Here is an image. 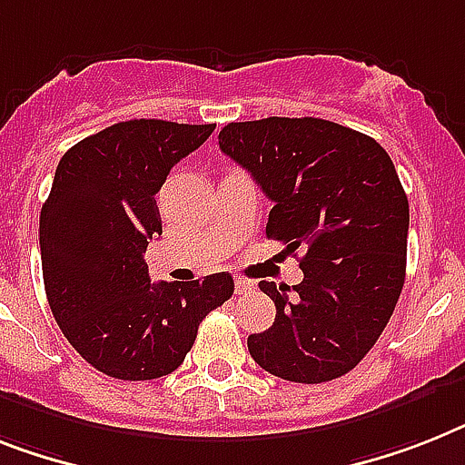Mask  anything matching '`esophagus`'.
<instances>
[{
	"label": "esophagus",
	"mask_w": 465,
	"mask_h": 465,
	"mask_svg": "<svg viewBox=\"0 0 465 465\" xmlns=\"http://www.w3.org/2000/svg\"><path fill=\"white\" fill-rule=\"evenodd\" d=\"M252 290H254V282H252V280L235 278V292L237 294H247V292H252Z\"/></svg>",
	"instance_id": "1"
}]
</instances>
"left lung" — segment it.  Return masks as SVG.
I'll return each instance as SVG.
<instances>
[{"label": "left lung", "instance_id": "obj_1", "mask_svg": "<svg viewBox=\"0 0 465 465\" xmlns=\"http://www.w3.org/2000/svg\"><path fill=\"white\" fill-rule=\"evenodd\" d=\"M221 152L273 202L266 235L304 249L299 285L261 280L275 321L249 335V354L290 382L342 378L371 351L406 275L409 199L373 137L323 118L228 123Z\"/></svg>", "mask_w": 465, "mask_h": 465}]
</instances>
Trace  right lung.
<instances>
[{"mask_svg":"<svg viewBox=\"0 0 465 465\" xmlns=\"http://www.w3.org/2000/svg\"><path fill=\"white\" fill-rule=\"evenodd\" d=\"M209 125L137 118L61 156L40 213L42 278L61 332L90 366L154 380L185 361L199 323L235 292L230 273L152 285L144 252L161 235L156 192Z\"/></svg>","mask_w":465,"mask_h":465,"instance_id":"add662e5","label":"right lung"}]
</instances>
